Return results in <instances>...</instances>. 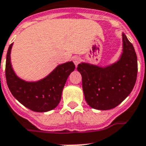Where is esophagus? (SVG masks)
<instances>
[{
	"mask_svg": "<svg viewBox=\"0 0 146 146\" xmlns=\"http://www.w3.org/2000/svg\"><path fill=\"white\" fill-rule=\"evenodd\" d=\"M73 63L75 64L76 67H77V65L79 64V63H80V61H81V58H79V57H74L73 59Z\"/></svg>",
	"mask_w": 146,
	"mask_h": 146,
	"instance_id": "34e87169",
	"label": "esophagus"
}]
</instances>
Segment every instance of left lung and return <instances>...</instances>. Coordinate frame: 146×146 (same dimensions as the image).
Here are the masks:
<instances>
[{"instance_id":"left-lung-1","label":"left lung","mask_w":146,"mask_h":146,"mask_svg":"<svg viewBox=\"0 0 146 146\" xmlns=\"http://www.w3.org/2000/svg\"><path fill=\"white\" fill-rule=\"evenodd\" d=\"M123 48L116 62L106 67L81 63L82 89L87 104L93 109H113L132 92L137 80V57L132 43L122 33Z\"/></svg>"}]
</instances>
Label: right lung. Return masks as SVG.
Returning a JSON list of instances; mask_svg holds the SVG:
<instances>
[{"label": "right lung", "mask_w": 146, "mask_h": 146, "mask_svg": "<svg viewBox=\"0 0 146 146\" xmlns=\"http://www.w3.org/2000/svg\"><path fill=\"white\" fill-rule=\"evenodd\" d=\"M9 46L6 59V79L9 91L14 98L34 112H45L54 110L61 100V94L67 78L75 69L73 61L58 65L47 76L36 82L20 79L11 64Z\"/></svg>", "instance_id": "add662e5"}]
</instances>
